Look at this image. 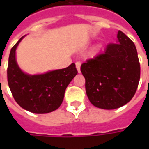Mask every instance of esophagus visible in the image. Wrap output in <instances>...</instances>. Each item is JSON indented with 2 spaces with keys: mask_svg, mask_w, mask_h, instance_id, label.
Returning a JSON list of instances; mask_svg holds the SVG:
<instances>
[{
  "mask_svg": "<svg viewBox=\"0 0 149 149\" xmlns=\"http://www.w3.org/2000/svg\"><path fill=\"white\" fill-rule=\"evenodd\" d=\"M81 63L80 61L76 62V67H77V69L78 72H81Z\"/></svg>",
  "mask_w": 149,
  "mask_h": 149,
  "instance_id": "obj_1",
  "label": "esophagus"
}]
</instances>
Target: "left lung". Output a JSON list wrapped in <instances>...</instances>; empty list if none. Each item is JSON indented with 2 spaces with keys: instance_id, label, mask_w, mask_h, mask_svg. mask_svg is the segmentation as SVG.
<instances>
[{
  "instance_id": "1",
  "label": "left lung",
  "mask_w": 149,
  "mask_h": 149,
  "mask_svg": "<svg viewBox=\"0 0 149 149\" xmlns=\"http://www.w3.org/2000/svg\"><path fill=\"white\" fill-rule=\"evenodd\" d=\"M117 39L81 66L88 100L103 109H118L129 102L140 81L141 66L134 43L120 30Z\"/></svg>"
}]
</instances>
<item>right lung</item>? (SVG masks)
<instances>
[{"instance_id": "add662e5", "label": "right lung", "mask_w": 149, "mask_h": 149, "mask_svg": "<svg viewBox=\"0 0 149 149\" xmlns=\"http://www.w3.org/2000/svg\"><path fill=\"white\" fill-rule=\"evenodd\" d=\"M23 37L11 49L7 77L8 87L16 102L33 113H49L57 109L64 100L65 92L77 70L72 63L68 67L41 75L24 73L16 61V49Z\"/></svg>"}]
</instances>
